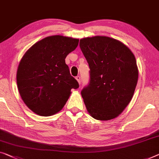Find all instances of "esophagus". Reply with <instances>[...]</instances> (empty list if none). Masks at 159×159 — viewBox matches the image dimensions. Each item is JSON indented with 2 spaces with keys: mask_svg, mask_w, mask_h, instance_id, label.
I'll list each match as a JSON object with an SVG mask.
<instances>
[{
  "mask_svg": "<svg viewBox=\"0 0 159 159\" xmlns=\"http://www.w3.org/2000/svg\"><path fill=\"white\" fill-rule=\"evenodd\" d=\"M75 79L77 80V81H78V83H79V84H80V77L79 76V75H78V76H76L75 77Z\"/></svg>",
  "mask_w": 159,
  "mask_h": 159,
  "instance_id": "esophagus-1",
  "label": "esophagus"
}]
</instances>
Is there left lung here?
<instances>
[{
  "label": "left lung",
  "instance_id": "left-lung-1",
  "mask_svg": "<svg viewBox=\"0 0 159 159\" xmlns=\"http://www.w3.org/2000/svg\"><path fill=\"white\" fill-rule=\"evenodd\" d=\"M90 68V84L81 91L88 112L96 120L118 117L134 96L139 78L136 58L116 39L96 35L80 40Z\"/></svg>",
  "mask_w": 159,
  "mask_h": 159
}]
</instances>
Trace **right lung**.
Instances as JSON below:
<instances>
[{
  "instance_id": "right-lung-1",
  "label": "right lung",
  "mask_w": 159,
  "mask_h": 159,
  "mask_svg": "<svg viewBox=\"0 0 159 159\" xmlns=\"http://www.w3.org/2000/svg\"><path fill=\"white\" fill-rule=\"evenodd\" d=\"M79 39L56 35L45 38L25 52L16 73L17 86L27 107L42 116L62 110L79 85L70 74L65 58Z\"/></svg>"
}]
</instances>
